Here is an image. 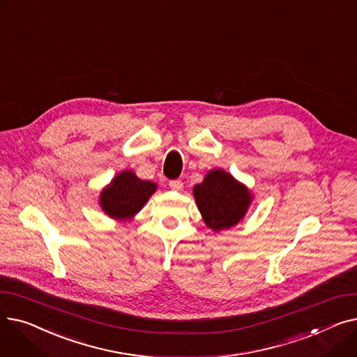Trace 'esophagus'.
Wrapping results in <instances>:
<instances>
[{
    "instance_id": "esophagus-1",
    "label": "esophagus",
    "mask_w": 357,
    "mask_h": 357,
    "mask_svg": "<svg viewBox=\"0 0 357 357\" xmlns=\"http://www.w3.org/2000/svg\"><path fill=\"white\" fill-rule=\"evenodd\" d=\"M169 188L174 190V191H181L183 188V183L181 179H174V181H169Z\"/></svg>"
}]
</instances>
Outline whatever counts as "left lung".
Returning a JSON list of instances; mask_svg holds the SVG:
<instances>
[{
	"mask_svg": "<svg viewBox=\"0 0 357 357\" xmlns=\"http://www.w3.org/2000/svg\"><path fill=\"white\" fill-rule=\"evenodd\" d=\"M194 197L204 221L215 231L236 226L252 199L245 185L220 169L208 172L202 183L195 185Z\"/></svg>",
	"mask_w": 357,
	"mask_h": 357,
	"instance_id": "1",
	"label": "left lung"
}]
</instances>
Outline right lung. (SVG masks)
<instances>
[{
    "label": "right lung",
    "mask_w": 357,
    "mask_h": 357,
    "mask_svg": "<svg viewBox=\"0 0 357 357\" xmlns=\"http://www.w3.org/2000/svg\"><path fill=\"white\" fill-rule=\"evenodd\" d=\"M155 191L156 183L142 181L131 171H124L101 192V207L112 218L133 217Z\"/></svg>",
    "instance_id": "add662e5"
}]
</instances>
